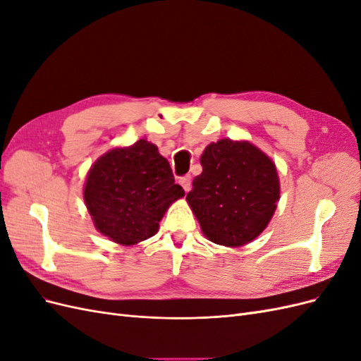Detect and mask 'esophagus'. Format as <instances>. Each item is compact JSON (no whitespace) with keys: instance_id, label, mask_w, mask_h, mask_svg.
Instances as JSON below:
<instances>
[{"instance_id":"esophagus-1","label":"esophagus","mask_w":361,"mask_h":361,"mask_svg":"<svg viewBox=\"0 0 361 361\" xmlns=\"http://www.w3.org/2000/svg\"><path fill=\"white\" fill-rule=\"evenodd\" d=\"M191 180H192V178H191V174H187V176H182L180 179H179V183L182 185L183 187V190L185 191H190L191 190Z\"/></svg>"}]
</instances>
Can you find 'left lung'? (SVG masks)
<instances>
[{"instance_id":"1","label":"left lung","mask_w":361,"mask_h":361,"mask_svg":"<svg viewBox=\"0 0 361 361\" xmlns=\"http://www.w3.org/2000/svg\"><path fill=\"white\" fill-rule=\"evenodd\" d=\"M203 171L187 200L209 241L239 247L257 238L274 215L280 183L274 162L247 141L223 138L200 158Z\"/></svg>"}]
</instances>
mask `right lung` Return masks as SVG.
Instances as JSON below:
<instances>
[{"mask_svg": "<svg viewBox=\"0 0 361 361\" xmlns=\"http://www.w3.org/2000/svg\"><path fill=\"white\" fill-rule=\"evenodd\" d=\"M182 195L185 191L174 183L169 161L146 140L101 157L84 188L96 228L122 245L154 236L169 206Z\"/></svg>", "mask_w": 361, "mask_h": 361, "instance_id": "add662e5", "label": "right lung"}]
</instances>
